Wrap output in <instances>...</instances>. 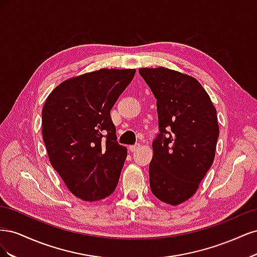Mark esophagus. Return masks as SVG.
Instances as JSON below:
<instances>
[{"label": "esophagus", "instance_id": "obj_1", "mask_svg": "<svg viewBox=\"0 0 257 257\" xmlns=\"http://www.w3.org/2000/svg\"><path fill=\"white\" fill-rule=\"evenodd\" d=\"M128 149H130V151H131V152H135V151H137V150L139 149V145L130 146V147H128Z\"/></svg>", "mask_w": 257, "mask_h": 257}]
</instances>
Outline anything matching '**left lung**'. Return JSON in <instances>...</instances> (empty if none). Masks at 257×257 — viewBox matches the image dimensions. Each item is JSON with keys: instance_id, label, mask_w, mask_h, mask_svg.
Listing matches in <instances>:
<instances>
[{"instance_id": "obj_1", "label": "left lung", "mask_w": 257, "mask_h": 257, "mask_svg": "<svg viewBox=\"0 0 257 257\" xmlns=\"http://www.w3.org/2000/svg\"><path fill=\"white\" fill-rule=\"evenodd\" d=\"M139 74L157 98L161 132L152 144L150 188L163 203L180 205L196 193L214 161L216 109L192 76L166 67L139 68Z\"/></svg>"}]
</instances>
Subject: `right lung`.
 <instances>
[{
	"instance_id": "1",
	"label": "right lung",
	"mask_w": 257,
	"mask_h": 257,
	"mask_svg": "<svg viewBox=\"0 0 257 257\" xmlns=\"http://www.w3.org/2000/svg\"><path fill=\"white\" fill-rule=\"evenodd\" d=\"M136 69L100 68L54 88L42 111L52 167L76 197L97 201L113 193L127 149L116 143L110 110Z\"/></svg>"
}]
</instances>
